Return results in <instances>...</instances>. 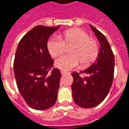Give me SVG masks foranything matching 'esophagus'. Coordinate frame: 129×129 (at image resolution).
I'll use <instances>...</instances> for the list:
<instances>
[{
	"label": "esophagus",
	"instance_id": "1",
	"mask_svg": "<svg viewBox=\"0 0 129 129\" xmlns=\"http://www.w3.org/2000/svg\"><path fill=\"white\" fill-rule=\"evenodd\" d=\"M61 75H66V74H67L68 73L66 71H61Z\"/></svg>",
	"mask_w": 129,
	"mask_h": 129
}]
</instances>
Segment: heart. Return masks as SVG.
I'll return each mask as SVG.
<instances>
[{"mask_svg":"<svg viewBox=\"0 0 129 129\" xmlns=\"http://www.w3.org/2000/svg\"><path fill=\"white\" fill-rule=\"evenodd\" d=\"M73 45L69 49L71 55L62 56L55 61V66L62 71H70L80 63L82 67L90 65L98 57L99 44L88 33L81 29H71L60 36L51 37L47 42V49L53 58L58 57L66 50V47Z\"/></svg>","mask_w":129,"mask_h":129,"instance_id":"b5f03b06","label":"heart"}]
</instances>
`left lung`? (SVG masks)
I'll return each mask as SVG.
<instances>
[{"instance_id": "left-lung-1", "label": "left lung", "mask_w": 129, "mask_h": 129, "mask_svg": "<svg viewBox=\"0 0 129 129\" xmlns=\"http://www.w3.org/2000/svg\"><path fill=\"white\" fill-rule=\"evenodd\" d=\"M90 27L100 44L98 58L89 68L80 72L85 73V77L77 72L71 73L73 100L83 108L96 107L105 100L112 86L114 72V56L110 44L102 33L91 24Z\"/></svg>"}]
</instances>
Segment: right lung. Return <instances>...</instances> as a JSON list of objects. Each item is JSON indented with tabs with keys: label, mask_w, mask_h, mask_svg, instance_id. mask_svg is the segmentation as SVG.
I'll return each mask as SVG.
<instances>
[{
	"label": "right lung",
	"mask_w": 129,
	"mask_h": 129,
	"mask_svg": "<svg viewBox=\"0 0 129 129\" xmlns=\"http://www.w3.org/2000/svg\"><path fill=\"white\" fill-rule=\"evenodd\" d=\"M58 27L36 26L22 38L14 60L17 86L24 101L37 110H45L56 102L61 72L52 69L53 61L47 49L49 37Z\"/></svg>",
	"instance_id": "add662e5"
}]
</instances>
